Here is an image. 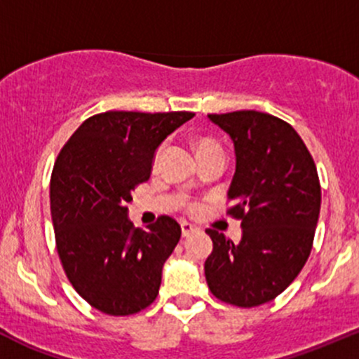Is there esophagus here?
<instances>
[{
  "instance_id": "34e87169",
  "label": "esophagus",
  "mask_w": 359,
  "mask_h": 359,
  "mask_svg": "<svg viewBox=\"0 0 359 359\" xmlns=\"http://www.w3.org/2000/svg\"><path fill=\"white\" fill-rule=\"evenodd\" d=\"M195 230H197V228H195L191 223H188V221H183V223H181V233H183V236L194 233Z\"/></svg>"
}]
</instances>
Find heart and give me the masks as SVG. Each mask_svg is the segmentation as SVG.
I'll use <instances>...</instances> for the list:
<instances>
[{
    "label": "heart",
    "instance_id": "heart-1",
    "mask_svg": "<svg viewBox=\"0 0 359 359\" xmlns=\"http://www.w3.org/2000/svg\"><path fill=\"white\" fill-rule=\"evenodd\" d=\"M210 147H217V145L214 142H210V140H201V142H198V150L210 149ZM161 154H162V149H158L157 152H155V155H154V164H157L158 158H161Z\"/></svg>",
    "mask_w": 359,
    "mask_h": 359
}]
</instances>
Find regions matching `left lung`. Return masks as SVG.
<instances>
[{"mask_svg": "<svg viewBox=\"0 0 359 359\" xmlns=\"http://www.w3.org/2000/svg\"><path fill=\"white\" fill-rule=\"evenodd\" d=\"M228 133L236 168L228 214L242 221L233 243L216 230L205 280L219 301L254 308L273 301L308 261L320 216L321 188L304 142L285 121L257 110L209 114Z\"/></svg>", "mask_w": 359, "mask_h": 359, "instance_id": "obj_1", "label": "left lung"}]
</instances>
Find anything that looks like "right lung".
<instances>
[{
	"label": "right lung",
	"mask_w": 359,
	"mask_h": 359,
	"mask_svg": "<svg viewBox=\"0 0 359 359\" xmlns=\"http://www.w3.org/2000/svg\"><path fill=\"white\" fill-rule=\"evenodd\" d=\"M194 112L97 114L76 129L55 161L50 209L69 282L95 309L128 316L158 294L162 266L180 242L176 219L149 231L128 219L131 191L152 172L155 150Z\"/></svg>",
	"instance_id": "add662e5"
}]
</instances>
